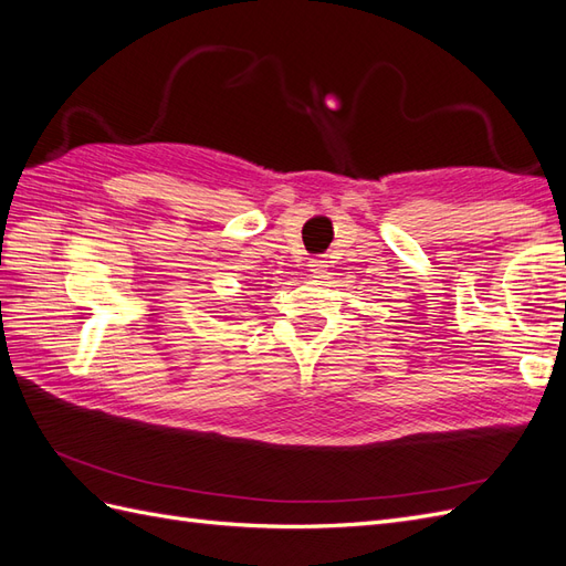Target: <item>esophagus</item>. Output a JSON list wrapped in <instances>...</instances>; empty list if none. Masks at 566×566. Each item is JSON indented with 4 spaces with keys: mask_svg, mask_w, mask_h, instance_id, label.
I'll return each instance as SVG.
<instances>
[{
    "mask_svg": "<svg viewBox=\"0 0 566 566\" xmlns=\"http://www.w3.org/2000/svg\"><path fill=\"white\" fill-rule=\"evenodd\" d=\"M326 263H329V261H326L324 256H317V259H310V261H307V270H310V272H313V277H324V272H326V268H329V265H326Z\"/></svg>",
    "mask_w": 566,
    "mask_h": 566,
    "instance_id": "1",
    "label": "esophagus"
}]
</instances>
